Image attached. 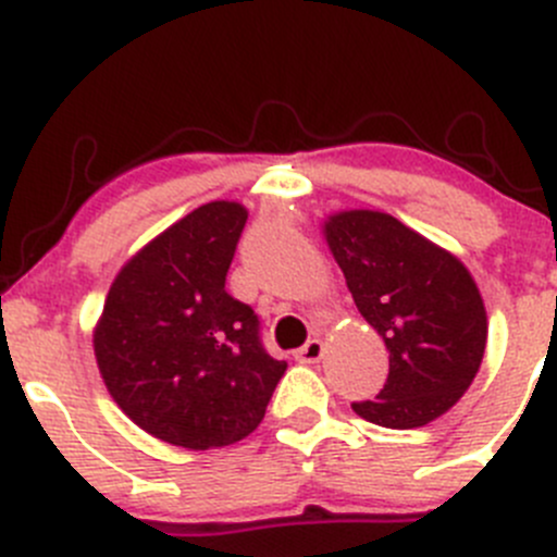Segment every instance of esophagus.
<instances>
[{"instance_id": "34e87169", "label": "esophagus", "mask_w": 557, "mask_h": 557, "mask_svg": "<svg viewBox=\"0 0 557 557\" xmlns=\"http://www.w3.org/2000/svg\"><path fill=\"white\" fill-rule=\"evenodd\" d=\"M323 352H325V345L320 339H310L307 342L305 347H299V350L294 352V358L299 363H318L320 358H323Z\"/></svg>"}]
</instances>
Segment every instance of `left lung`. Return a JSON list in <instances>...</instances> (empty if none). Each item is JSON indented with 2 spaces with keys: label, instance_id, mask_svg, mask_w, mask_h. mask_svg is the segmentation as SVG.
<instances>
[{
  "label": "left lung",
  "instance_id": "left-lung-1",
  "mask_svg": "<svg viewBox=\"0 0 557 557\" xmlns=\"http://www.w3.org/2000/svg\"><path fill=\"white\" fill-rule=\"evenodd\" d=\"M358 312L391 352L387 383L356 414L385 429H420L469 391L487 342V312L466 263L398 218L339 210L320 223Z\"/></svg>",
  "mask_w": 557,
  "mask_h": 557
}]
</instances>
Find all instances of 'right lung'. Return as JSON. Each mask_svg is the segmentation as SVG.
Instances as JSON below:
<instances>
[{
  "label": "right lung",
  "mask_w": 557,
  "mask_h": 557,
  "mask_svg": "<svg viewBox=\"0 0 557 557\" xmlns=\"http://www.w3.org/2000/svg\"><path fill=\"white\" fill-rule=\"evenodd\" d=\"M247 207H196L139 247L107 290L94 356L112 401L145 434L185 450L234 445L258 429L285 361L258 318L226 294Z\"/></svg>",
  "instance_id": "right-lung-1"
}]
</instances>
